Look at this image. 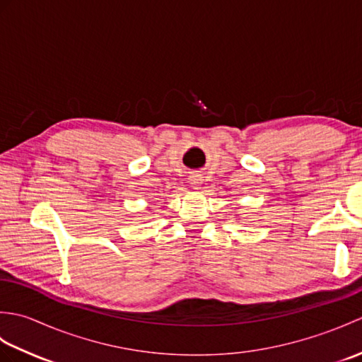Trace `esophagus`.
Instances as JSON below:
<instances>
[{
    "label": "esophagus",
    "mask_w": 362,
    "mask_h": 362,
    "mask_svg": "<svg viewBox=\"0 0 362 362\" xmlns=\"http://www.w3.org/2000/svg\"><path fill=\"white\" fill-rule=\"evenodd\" d=\"M189 185H191V188H194V189H197L199 187H201L202 185L201 175H197V174L189 175Z\"/></svg>",
    "instance_id": "obj_1"
}]
</instances>
